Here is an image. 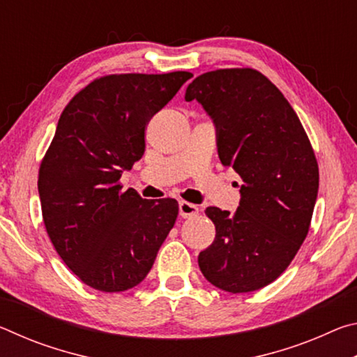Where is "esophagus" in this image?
<instances>
[{"label":"esophagus","instance_id":"34e87169","mask_svg":"<svg viewBox=\"0 0 357 357\" xmlns=\"http://www.w3.org/2000/svg\"><path fill=\"white\" fill-rule=\"evenodd\" d=\"M200 213L197 204H192L189 202H179V215L183 219H189V217H193Z\"/></svg>","mask_w":357,"mask_h":357}]
</instances>
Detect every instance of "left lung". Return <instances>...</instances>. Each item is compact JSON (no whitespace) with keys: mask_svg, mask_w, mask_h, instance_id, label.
<instances>
[{"mask_svg":"<svg viewBox=\"0 0 357 357\" xmlns=\"http://www.w3.org/2000/svg\"><path fill=\"white\" fill-rule=\"evenodd\" d=\"M193 99L217 126L222 164L243 179L236 213L204 211L215 239L198 266L223 291H257L288 268L307 238L319 185L317 157L293 107L261 72H206L187 86L185 100Z\"/></svg>","mask_w":357,"mask_h":357,"instance_id":"8db88e82","label":"left lung"}]
</instances>
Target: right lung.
I'll return each instance as SVG.
<instances>
[{
  "instance_id": "add662e5",
  "label": "right lung",
  "mask_w": 357,
  "mask_h": 357,
  "mask_svg": "<svg viewBox=\"0 0 357 357\" xmlns=\"http://www.w3.org/2000/svg\"><path fill=\"white\" fill-rule=\"evenodd\" d=\"M193 77L112 74L80 89L39 167L42 219L66 266L88 287L119 293L153 268L178 217L173 198L143 200L119 179L144 153V130Z\"/></svg>"
}]
</instances>
